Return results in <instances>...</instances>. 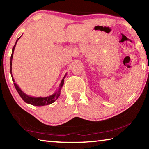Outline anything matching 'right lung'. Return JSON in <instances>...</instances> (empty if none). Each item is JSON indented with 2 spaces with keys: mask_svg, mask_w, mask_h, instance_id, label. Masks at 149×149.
I'll return each instance as SVG.
<instances>
[{
  "mask_svg": "<svg viewBox=\"0 0 149 149\" xmlns=\"http://www.w3.org/2000/svg\"><path fill=\"white\" fill-rule=\"evenodd\" d=\"M21 37H19L18 39L16 40V43H15L14 47L12 48V55L10 57V74L12 75V81L14 82V87L16 88V89L17 90V93L19 95L20 97L22 99H23L25 102L27 104L33 105V106H36V107H42V106H45V105H48V104H50L52 103H53L54 102H55V100H56L58 99V98L60 97V92H61V89L62 87L64 85V78L66 76V74H65L64 77H63V79H62L61 82H60V84L59 85L58 89L56 92H55L54 94H52L50 96H48V97H31L28 95H27L24 92L22 91V90L20 89L18 85H17L16 83H15V81L14 79V77L12 76V58H13V54H14V51L15 49V47H16V43L18 40L19 39V38Z\"/></svg>",
  "mask_w": 149,
  "mask_h": 149,
  "instance_id": "right-lung-1",
  "label": "right lung"
}]
</instances>
